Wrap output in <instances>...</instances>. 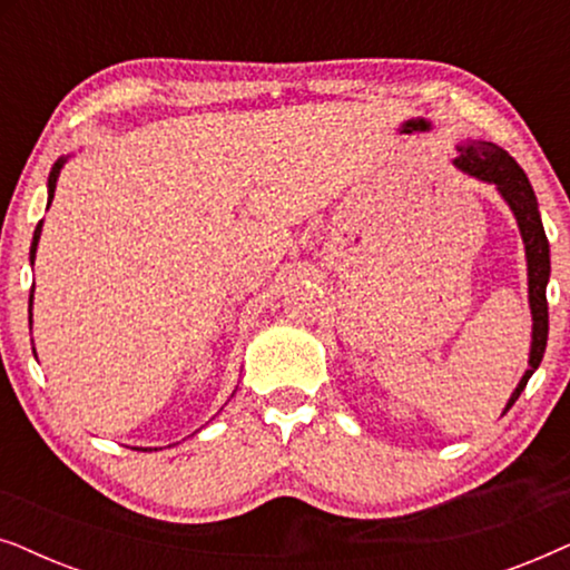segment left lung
<instances>
[{
	"mask_svg": "<svg viewBox=\"0 0 570 570\" xmlns=\"http://www.w3.org/2000/svg\"><path fill=\"white\" fill-rule=\"evenodd\" d=\"M456 158L451 160L462 174L478 178L482 184L495 186L501 199L509 205L513 220L519 225L521 240H524L527 256V293H529V314H532V342H529V368L519 379L509 402H505L503 415L513 407L519 394L524 392L527 381L540 368L544 347H548V283H550V244L544 236V225L540 217L534 189L517 160L511 158L503 147L485 139H470V142L456 145Z\"/></svg>",
	"mask_w": 570,
	"mask_h": 570,
	"instance_id": "left-lung-1",
	"label": "left lung"
}]
</instances>
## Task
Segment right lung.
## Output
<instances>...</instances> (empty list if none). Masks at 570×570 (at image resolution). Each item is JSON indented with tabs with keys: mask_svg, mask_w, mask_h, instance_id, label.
<instances>
[{
	"mask_svg": "<svg viewBox=\"0 0 570 570\" xmlns=\"http://www.w3.org/2000/svg\"><path fill=\"white\" fill-rule=\"evenodd\" d=\"M72 158V155H61V158L53 163L51 174H49V181H46V189H49V202H46V207H51V199H53V191H57V181H59V174L61 168L67 166V160ZM41 230H43V220L36 225L33 230V244H30V264L36 262V252H38V240H41ZM36 287V285H33ZM28 324L30 330H33V293H30V301H28ZM33 355H36V347H33ZM147 451V449H145Z\"/></svg>",
	"mask_w": 570,
	"mask_h": 570,
	"instance_id": "add662e5",
	"label": "right lung"
}]
</instances>
